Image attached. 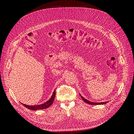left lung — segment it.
<instances>
[{"label":"left lung","mask_w":134,"mask_h":134,"mask_svg":"<svg viewBox=\"0 0 134 134\" xmlns=\"http://www.w3.org/2000/svg\"><path fill=\"white\" fill-rule=\"evenodd\" d=\"M80 96H81V97H82V99L85 102H86V103H88V104H92V105H94V104H105V103H107V102H102V103H94V102H90V101H89V100H87L86 99H85V98H84V97H83L80 94Z\"/></svg>","instance_id":"obj_1"}]
</instances>
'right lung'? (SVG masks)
<instances>
[{
    "label": "right lung",
    "mask_w": 134,
    "mask_h": 134,
    "mask_svg": "<svg viewBox=\"0 0 134 134\" xmlns=\"http://www.w3.org/2000/svg\"><path fill=\"white\" fill-rule=\"evenodd\" d=\"M55 97V91H54V93L53 94H52L51 98L48 100H47L46 102L44 103L43 104L37 105V106H28V105H26V104H22L28 109H31V110H34V111L37 110V109H42L44 108H46L48 107H50L52 104V103H53Z\"/></svg>",
    "instance_id": "right-lung-1"
}]
</instances>
